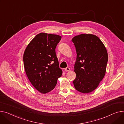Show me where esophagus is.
I'll return each instance as SVG.
<instances>
[{
  "label": "esophagus",
  "instance_id": "34e87169",
  "mask_svg": "<svg viewBox=\"0 0 124 124\" xmlns=\"http://www.w3.org/2000/svg\"><path fill=\"white\" fill-rule=\"evenodd\" d=\"M64 70H65V71H69L70 70V69L69 68H66L64 69Z\"/></svg>",
  "mask_w": 124,
  "mask_h": 124
}]
</instances>
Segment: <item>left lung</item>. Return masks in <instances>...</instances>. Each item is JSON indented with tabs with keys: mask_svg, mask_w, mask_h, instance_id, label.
<instances>
[{
	"mask_svg": "<svg viewBox=\"0 0 124 124\" xmlns=\"http://www.w3.org/2000/svg\"><path fill=\"white\" fill-rule=\"evenodd\" d=\"M77 52L74 66L75 89L82 93L95 90L104 78L108 61L106 48L100 39L91 34H82L72 39Z\"/></svg>",
	"mask_w": 124,
	"mask_h": 124,
	"instance_id": "1",
	"label": "left lung"
}]
</instances>
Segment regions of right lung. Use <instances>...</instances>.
I'll return each mask as SVG.
<instances>
[{"label": "right lung", "mask_w": 124, "mask_h": 124, "mask_svg": "<svg viewBox=\"0 0 124 124\" xmlns=\"http://www.w3.org/2000/svg\"><path fill=\"white\" fill-rule=\"evenodd\" d=\"M62 37L40 33L27 46L23 54L24 69L34 88L42 93L53 90L62 75L55 48Z\"/></svg>", "instance_id": "1"}]
</instances>
